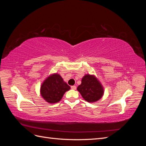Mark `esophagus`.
Wrapping results in <instances>:
<instances>
[{
	"mask_svg": "<svg viewBox=\"0 0 146 146\" xmlns=\"http://www.w3.org/2000/svg\"><path fill=\"white\" fill-rule=\"evenodd\" d=\"M70 88H71V89L72 90H76V88H77V87L76 86H71V87H70Z\"/></svg>",
	"mask_w": 146,
	"mask_h": 146,
	"instance_id": "obj_1",
	"label": "esophagus"
}]
</instances>
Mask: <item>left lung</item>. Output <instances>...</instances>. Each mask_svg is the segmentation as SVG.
<instances>
[{
	"mask_svg": "<svg viewBox=\"0 0 146 146\" xmlns=\"http://www.w3.org/2000/svg\"><path fill=\"white\" fill-rule=\"evenodd\" d=\"M77 90L88 102L99 100L104 94V89L100 83L94 76L89 74L83 77L81 85L77 87Z\"/></svg>",
	"mask_w": 146,
	"mask_h": 146,
	"instance_id": "8db88e82",
	"label": "left lung"
}]
</instances>
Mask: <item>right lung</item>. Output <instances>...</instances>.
<instances>
[{
  "label": "right lung",
  "instance_id": "obj_1",
  "mask_svg": "<svg viewBox=\"0 0 146 146\" xmlns=\"http://www.w3.org/2000/svg\"><path fill=\"white\" fill-rule=\"evenodd\" d=\"M70 87L65 83L59 74H54L47 77L41 86V95L50 104L58 102Z\"/></svg>",
  "mask_w": 146,
  "mask_h": 146
}]
</instances>
